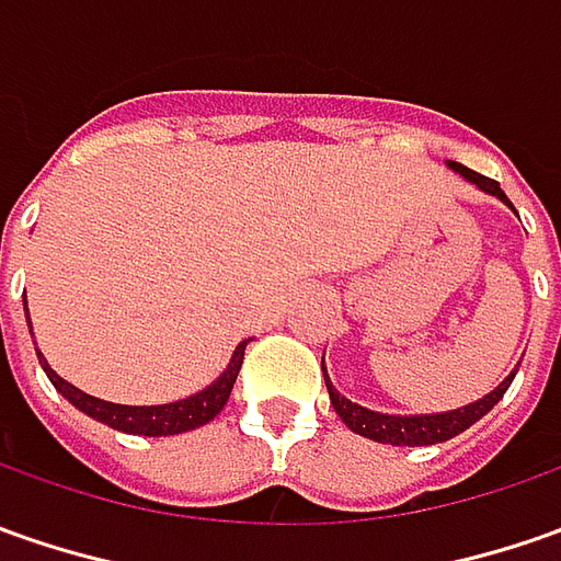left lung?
I'll return each mask as SVG.
<instances>
[{"instance_id":"8db88e82","label":"left lung","mask_w":561,"mask_h":561,"mask_svg":"<svg viewBox=\"0 0 561 561\" xmlns=\"http://www.w3.org/2000/svg\"><path fill=\"white\" fill-rule=\"evenodd\" d=\"M447 167L459 173L466 183H472L478 192H484V195H493V198H500V202L512 207V202L506 198V192L500 188V183H493L488 176H481V173H474L469 167L456 164V161H447ZM515 210V207H512ZM522 366V363H518ZM518 366L512 369L510 376L503 378L496 388H493L491 394L478 397L474 403H466V407H456V410H447V413H415V415H400V413H378V410H369V407H359L354 403L351 397H344L329 381L325 376V366H322V376H325V388H329V400H332V407H335V413L339 419L354 432V435L369 437V440H378V444H391V447H428V444H444V440H450V437L462 435L469 425H474L481 415H488L500 403V397L510 391L512 378L518 373Z\"/></svg>"}]
</instances>
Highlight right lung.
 I'll list each match as a JSON object with an SVG mask.
<instances>
[{"label":"right lung","instance_id":"obj_1","mask_svg":"<svg viewBox=\"0 0 561 561\" xmlns=\"http://www.w3.org/2000/svg\"><path fill=\"white\" fill-rule=\"evenodd\" d=\"M24 310H27V298H24ZM30 335H33V325H30ZM244 347H248V341H242L232 351L226 369L207 388L183 397V400H173V403H158V407H126V403H111V400H102V397L87 394L77 385H70V381L58 376L49 366V359L43 357L39 351H36V357H39V366L46 369V376L55 385V391L65 397L68 403H73L80 413H87L89 419L102 422V425L114 428V432H126V435L167 437L183 435V432H192V428H202V425H207L214 415L220 413L222 407H226V400H229V394H232V385L239 378V369H242Z\"/></svg>","mask_w":561,"mask_h":561}]
</instances>
